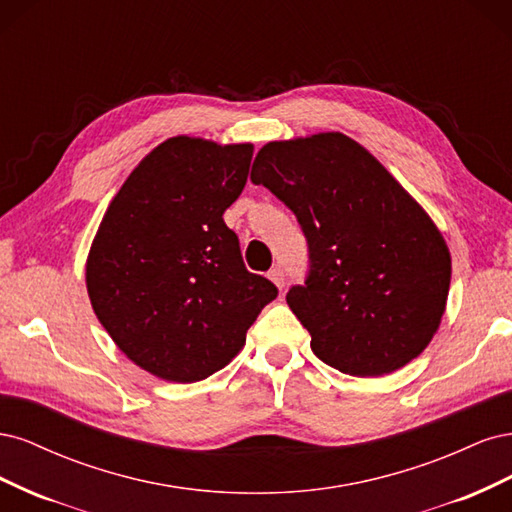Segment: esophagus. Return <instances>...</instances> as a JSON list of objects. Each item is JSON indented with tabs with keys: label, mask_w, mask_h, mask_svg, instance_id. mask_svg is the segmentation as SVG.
<instances>
[{
	"label": "esophagus",
	"mask_w": 512,
	"mask_h": 512,
	"mask_svg": "<svg viewBox=\"0 0 512 512\" xmlns=\"http://www.w3.org/2000/svg\"><path fill=\"white\" fill-rule=\"evenodd\" d=\"M269 280H271L277 288L284 290V286H286V275H284V271H282L280 267H275V269L269 271Z\"/></svg>",
	"instance_id": "obj_1"
}]
</instances>
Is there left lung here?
I'll return each instance as SVG.
<instances>
[{
	"label": "left lung",
	"mask_w": 512,
	"mask_h": 512,
	"mask_svg": "<svg viewBox=\"0 0 512 512\" xmlns=\"http://www.w3.org/2000/svg\"><path fill=\"white\" fill-rule=\"evenodd\" d=\"M250 179L282 200L305 235V282L286 301L318 359L359 378L416 359L440 327L451 254L389 170L327 132L265 145Z\"/></svg>",
	"instance_id": "8db88e82"
}]
</instances>
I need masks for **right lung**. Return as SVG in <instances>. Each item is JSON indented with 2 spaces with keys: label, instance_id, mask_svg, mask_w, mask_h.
<instances>
[{
  "label": "right lung",
  "instance_id": "add662e5",
  "mask_svg": "<svg viewBox=\"0 0 512 512\" xmlns=\"http://www.w3.org/2000/svg\"><path fill=\"white\" fill-rule=\"evenodd\" d=\"M252 145L175 136L153 149L108 205L87 258V292L119 350L168 382L230 363L277 297L245 267L224 211L241 196Z\"/></svg>",
  "mask_w": 512,
  "mask_h": 512
}]
</instances>
